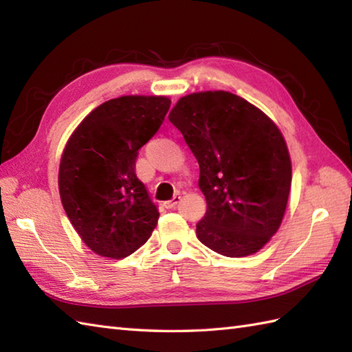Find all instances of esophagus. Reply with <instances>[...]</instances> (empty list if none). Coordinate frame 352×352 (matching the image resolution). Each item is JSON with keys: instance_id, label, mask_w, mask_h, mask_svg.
<instances>
[{"instance_id": "esophagus-1", "label": "esophagus", "mask_w": 352, "mask_h": 352, "mask_svg": "<svg viewBox=\"0 0 352 352\" xmlns=\"http://www.w3.org/2000/svg\"><path fill=\"white\" fill-rule=\"evenodd\" d=\"M180 198L182 197H178V195H175L174 198H172V199H169V201H164V203H163V206L164 207H166V208H175V206L178 204V203H180Z\"/></svg>"}]
</instances>
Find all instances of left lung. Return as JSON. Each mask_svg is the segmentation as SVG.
Instances as JSON below:
<instances>
[{
  "label": "left lung",
  "mask_w": 352,
  "mask_h": 352,
  "mask_svg": "<svg viewBox=\"0 0 352 352\" xmlns=\"http://www.w3.org/2000/svg\"><path fill=\"white\" fill-rule=\"evenodd\" d=\"M169 121L199 164L207 201L197 236L226 257H245L267 243L283 221L292 183L287 145L263 111L234 94L183 96Z\"/></svg>",
  "instance_id": "8db88e82"
}]
</instances>
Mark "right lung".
<instances>
[{
    "label": "right lung",
    "mask_w": 352,
    "mask_h": 352,
    "mask_svg": "<svg viewBox=\"0 0 352 352\" xmlns=\"http://www.w3.org/2000/svg\"><path fill=\"white\" fill-rule=\"evenodd\" d=\"M166 96H121L91 111L62 154L58 190L83 241L102 257L124 258L144 245L159 208L136 175V157L159 130Z\"/></svg>",
    "instance_id": "add662e5"
}]
</instances>
